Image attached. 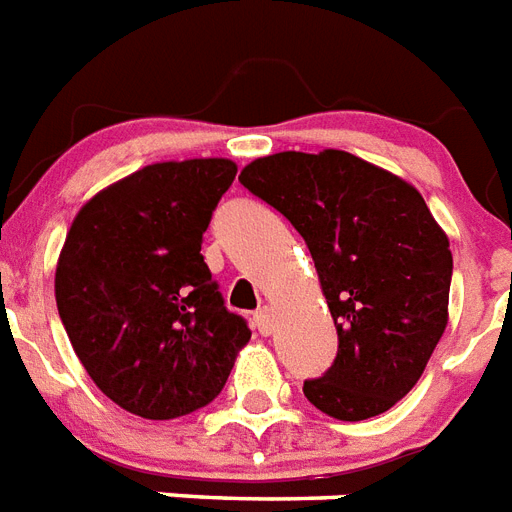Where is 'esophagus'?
I'll return each instance as SVG.
<instances>
[{
  "instance_id": "1",
  "label": "esophagus",
  "mask_w": 512,
  "mask_h": 512,
  "mask_svg": "<svg viewBox=\"0 0 512 512\" xmlns=\"http://www.w3.org/2000/svg\"><path fill=\"white\" fill-rule=\"evenodd\" d=\"M253 325L259 327L261 335H272V330H275V314H272V309L264 306V309L253 314Z\"/></svg>"
}]
</instances>
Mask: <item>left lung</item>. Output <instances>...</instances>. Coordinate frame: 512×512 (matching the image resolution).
Listing matches in <instances>:
<instances>
[{
	"instance_id": "8db88e82",
	"label": "left lung",
	"mask_w": 512,
	"mask_h": 512,
	"mask_svg": "<svg viewBox=\"0 0 512 512\" xmlns=\"http://www.w3.org/2000/svg\"><path fill=\"white\" fill-rule=\"evenodd\" d=\"M243 187L309 245L338 330L306 399L335 420L375 418L410 394L449 320V237L410 182L346 150L256 158Z\"/></svg>"
}]
</instances>
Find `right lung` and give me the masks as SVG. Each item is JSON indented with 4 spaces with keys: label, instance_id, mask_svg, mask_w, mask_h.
I'll list each match as a JSON object with an SVG mask.
<instances>
[{
    "label": "right lung",
    "instance_id": "right-lung-1",
    "mask_svg": "<svg viewBox=\"0 0 512 512\" xmlns=\"http://www.w3.org/2000/svg\"><path fill=\"white\" fill-rule=\"evenodd\" d=\"M235 174L230 158L150 163L73 216L57 312L94 386L132 415L174 420L206 407L251 341L200 256Z\"/></svg>",
    "mask_w": 512,
    "mask_h": 512
}]
</instances>
